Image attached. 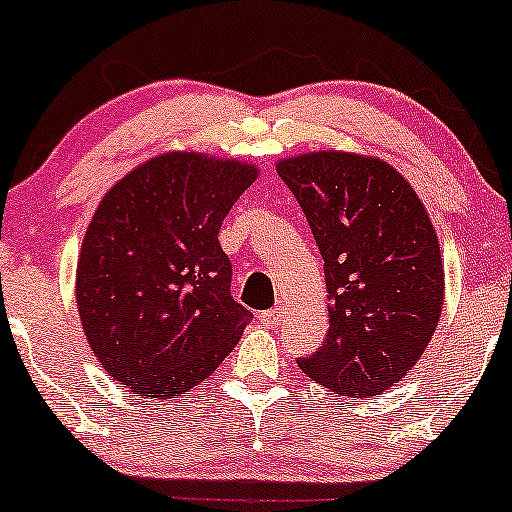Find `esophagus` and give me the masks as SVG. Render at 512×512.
I'll return each instance as SVG.
<instances>
[{
	"instance_id": "1",
	"label": "esophagus",
	"mask_w": 512,
	"mask_h": 512,
	"mask_svg": "<svg viewBox=\"0 0 512 512\" xmlns=\"http://www.w3.org/2000/svg\"><path fill=\"white\" fill-rule=\"evenodd\" d=\"M258 320H261V323L268 325V327L280 325V323H282V308L275 306V308H270V311L258 313Z\"/></svg>"
}]
</instances>
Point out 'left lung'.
I'll return each instance as SVG.
<instances>
[{"label": "left lung", "instance_id": "8db88e82", "mask_svg": "<svg viewBox=\"0 0 512 512\" xmlns=\"http://www.w3.org/2000/svg\"><path fill=\"white\" fill-rule=\"evenodd\" d=\"M325 261L330 330L299 368L351 399L394 387L425 353L444 306L430 213L377 156L308 151L277 161Z\"/></svg>", "mask_w": 512, "mask_h": 512}]
</instances>
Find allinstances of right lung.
I'll return each instance as SVG.
<instances>
[{"label": "right lung", "mask_w": 512, "mask_h": 512, "mask_svg": "<svg viewBox=\"0 0 512 512\" xmlns=\"http://www.w3.org/2000/svg\"><path fill=\"white\" fill-rule=\"evenodd\" d=\"M258 168L166 151L113 185L75 268L82 332L102 368L142 399H175L235 349L251 311L230 296L220 225Z\"/></svg>", "instance_id": "1"}]
</instances>
